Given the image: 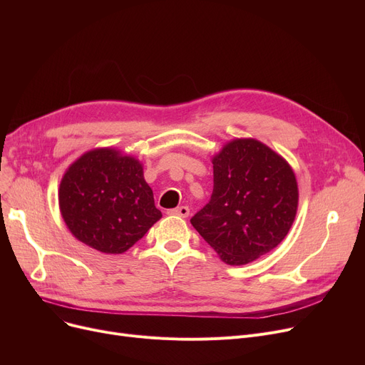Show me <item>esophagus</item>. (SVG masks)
<instances>
[{
	"label": "esophagus",
	"mask_w": 365,
	"mask_h": 365,
	"mask_svg": "<svg viewBox=\"0 0 365 365\" xmlns=\"http://www.w3.org/2000/svg\"><path fill=\"white\" fill-rule=\"evenodd\" d=\"M168 215L171 216H179V217H187L189 216V208L186 205H182V207H178V208H173V210H168L167 212Z\"/></svg>",
	"instance_id": "34e87169"
}]
</instances>
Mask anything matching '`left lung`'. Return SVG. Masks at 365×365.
<instances>
[{
	"mask_svg": "<svg viewBox=\"0 0 365 365\" xmlns=\"http://www.w3.org/2000/svg\"><path fill=\"white\" fill-rule=\"evenodd\" d=\"M213 194L190 223L227 264H245L285 238L294 222V171L256 139H235L213 157Z\"/></svg>",
	"mask_w": 365,
	"mask_h": 365,
	"instance_id": "1",
	"label": "left lung"
}]
</instances>
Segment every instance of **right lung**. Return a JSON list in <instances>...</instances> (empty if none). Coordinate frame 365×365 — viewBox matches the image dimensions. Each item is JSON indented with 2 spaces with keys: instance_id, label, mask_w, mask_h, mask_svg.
<instances>
[{
  "instance_id": "add662e5",
  "label": "right lung",
  "mask_w": 365,
  "mask_h": 365,
  "mask_svg": "<svg viewBox=\"0 0 365 365\" xmlns=\"http://www.w3.org/2000/svg\"><path fill=\"white\" fill-rule=\"evenodd\" d=\"M59 207L71 234L106 255H121L161 219L139 160L112 148L86 152L69 165Z\"/></svg>"
}]
</instances>
